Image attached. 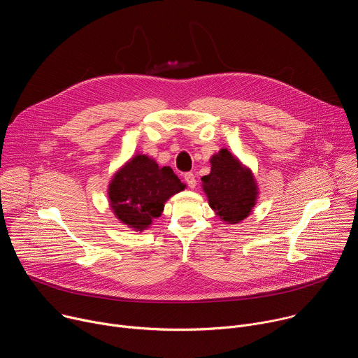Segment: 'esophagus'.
Here are the masks:
<instances>
[{"label":"esophagus","instance_id":"esophagus-1","mask_svg":"<svg viewBox=\"0 0 358 358\" xmlns=\"http://www.w3.org/2000/svg\"><path fill=\"white\" fill-rule=\"evenodd\" d=\"M184 180H185V182H187V185H188L189 188H195L196 180H195V176H194L192 173H185V174H184Z\"/></svg>","mask_w":358,"mask_h":358}]
</instances>
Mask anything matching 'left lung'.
I'll return each mask as SVG.
<instances>
[{"label":"left lung","instance_id":"1","mask_svg":"<svg viewBox=\"0 0 358 358\" xmlns=\"http://www.w3.org/2000/svg\"><path fill=\"white\" fill-rule=\"evenodd\" d=\"M201 180L209 206L223 222L239 223L250 215L259 195L257 182L252 170L227 149L210 157V173Z\"/></svg>","mask_w":358,"mask_h":358}]
</instances>
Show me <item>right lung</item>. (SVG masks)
Masks as SVG:
<instances>
[{"label":"right lung","mask_w":358,"mask_h":358,"mask_svg":"<svg viewBox=\"0 0 358 358\" xmlns=\"http://www.w3.org/2000/svg\"><path fill=\"white\" fill-rule=\"evenodd\" d=\"M184 188L170 167H159L149 156L136 155L112 177L108 198L119 220L143 231L162 215L166 201Z\"/></svg>","instance_id":"add662e5"}]
</instances>
